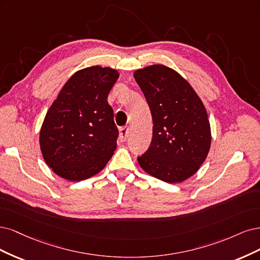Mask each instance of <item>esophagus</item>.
I'll list each match as a JSON object with an SVG mask.
<instances>
[{
    "label": "esophagus",
    "mask_w": 260,
    "mask_h": 260,
    "mask_svg": "<svg viewBox=\"0 0 260 260\" xmlns=\"http://www.w3.org/2000/svg\"><path fill=\"white\" fill-rule=\"evenodd\" d=\"M128 135H129V128L128 127H122L120 129V141L121 142L126 141Z\"/></svg>",
    "instance_id": "1"
}]
</instances>
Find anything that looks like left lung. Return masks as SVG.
<instances>
[{
    "label": "left lung",
    "mask_w": 260,
    "mask_h": 260,
    "mask_svg": "<svg viewBox=\"0 0 260 260\" xmlns=\"http://www.w3.org/2000/svg\"><path fill=\"white\" fill-rule=\"evenodd\" d=\"M152 115V140L137 157L141 169L169 183L188 179L211 147V126L203 103L179 73L153 64L134 73Z\"/></svg>",
    "instance_id": "1"
}]
</instances>
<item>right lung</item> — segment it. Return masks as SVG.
Instances as JSON below:
<instances>
[{
  "label": "right lung",
  "instance_id": "1",
  "mask_svg": "<svg viewBox=\"0 0 260 260\" xmlns=\"http://www.w3.org/2000/svg\"><path fill=\"white\" fill-rule=\"evenodd\" d=\"M118 71L99 66L75 72L46 113L40 146L46 164L60 177L80 181L102 171L119 136L108 95Z\"/></svg>",
  "mask_w": 260,
  "mask_h": 260
}]
</instances>
